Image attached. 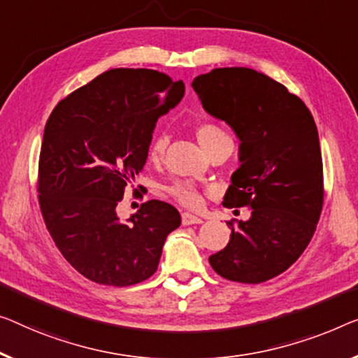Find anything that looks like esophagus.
Masks as SVG:
<instances>
[{"label":"esophagus","mask_w":358,"mask_h":358,"mask_svg":"<svg viewBox=\"0 0 358 358\" xmlns=\"http://www.w3.org/2000/svg\"><path fill=\"white\" fill-rule=\"evenodd\" d=\"M181 222H183V225H194V223H202V218L196 217L189 212H185L181 213Z\"/></svg>","instance_id":"34e87169"}]
</instances>
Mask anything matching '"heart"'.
<instances>
[{
	"label": "heart",
	"mask_w": 358,
	"mask_h": 358,
	"mask_svg": "<svg viewBox=\"0 0 358 358\" xmlns=\"http://www.w3.org/2000/svg\"><path fill=\"white\" fill-rule=\"evenodd\" d=\"M220 136H227V135L220 130V128L215 125H210V124L197 127V130H196V138L202 148L207 146L209 143H212L213 140H217V138H220ZM167 143H169L167 136L159 135L156 140L152 141L151 151H149V156H151V159H154V161L161 159V156L165 151V148H167ZM169 191H170V194L175 197V199L181 202V204L186 207H197L202 201L201 193L194 188L193 185L175 183Z\"/></svg>",
	"instance_id": "1"
}]
</instances>
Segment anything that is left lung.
<instances>
[{"instance_id": "1", "label": "left lung", "mask_w": 358, "mask_h": 358, "mask_svg": "<svg viewBox=\"0 0 358 358\" xmlns=\"http://www.w3.org/2000/svg\"><path fill=\"white\" fill-rule=\"evenodd\" d=\"M191 87L202 108L239 140V167L223 206L252 209L230 222V241L209 262L238 282L275 278L310 243L323 204V164L315 120L301 98L248 67H222Z\"/></svg>"}]
</instances>
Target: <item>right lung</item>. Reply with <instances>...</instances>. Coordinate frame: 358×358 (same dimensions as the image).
Masks as SVG:
<instances>
[{"instance_id":"add662e5","label":"right lung","mask_w":358,"mask_h":358,"mask_svg":"<svg viewBox=\"0 0 358 358\" xmlns=\"http://www.w3.org/2000/svg\"><path fill=\"white\" fill-rule=\"evenodd\" d=\"M183 80L149 69H110L62 99L40 152L43 218L73 268L99 285L130 286L157 270L178 210L151 199L117 215L127 185L148 161L159 117L183 99Z\"/></svg>"}]
</instances>
